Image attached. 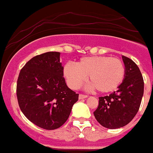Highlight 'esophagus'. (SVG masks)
I'll list each match as a JSON object with an SVG mask.
<instances>
[{
	"mask_svg": "<svg viewBox=\"0 0 153 153\" xmlns=\"http://www.w3.org/2000/svg\"><path fill=\"white\" fill-rule=\"evenodd\" d=\"M87 97H88V96H86V95H82V94H80V95H79V99H80V100L86 99Z\"/></svg>",
	"mask_w": 153,
	"mask_h": 153,
	"instance_id": "1",
	"label": "esophagus"
}]
</instances>
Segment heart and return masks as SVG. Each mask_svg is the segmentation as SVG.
I'll list each match as a JSON object with an SVG mask.
<instances>
[{
  "mask_svg": "<svg viewBox=\"0 0 153 153\" xmlns=\"http://www.w3.org/2000/svg\"><path fill=\"white\" fill-rule=\"evenodd\" d=\"M125 65L118 58L110 56H91L80 58L76 65L66 63L63 74L73 89L79 88L89 75L90 88L101 93L115 91L125 77Z\"/></svg>",
  "mask_w": 153,
  "mask_h": 153,
  "instance_id": "b5f03b06",
  "label": "heart"
}]
</instances>
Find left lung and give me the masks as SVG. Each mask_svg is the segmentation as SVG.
Masks as SVG:
<instances>
[{
    "instance_id": "8db88e82",
    "label": "left lung",
    "mask_w": 153,
    "mask_h": 153,
    "mask_svg": "<svg viewBox=\"0 0 153 153\" xmlns=\"http://www.w3.org/2000/svg\"><path fill=\"white\" fill-rule=\"evenodd\" d=\"M125 65V77L118 91L99 98L94 112L98 123L108 129L126 126L135 117L144 94V80L138 66L130 58L122 56Z\"/></svg>"
}]
</instances>
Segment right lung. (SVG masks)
I'll return each instance as SVG.
<instances>
[{"mask_svg":"<svg viewBox=\"0 0 153 153\" xmlns=\"http://www.w3.org/2000/svg\"><path fill=\"white\" fill-rule=\"evenodd\" d=\"M59 52L32 57L20 70L16 95L28 120L45 129H55L69 118L79 95L67 86Z\"/></svg>","mask_w":153,"mask_h":153,"instance_id":"add662e5","label":"right lung"}]
</instances>
